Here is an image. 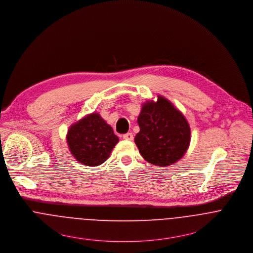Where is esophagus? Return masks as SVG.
<instances>
[{
  "label": "esophagus",
  "mask_w": 253,
  "mask_h": 253,
  "mask_svg": "<svg viewBox=\"0 0 253 253\" xmlns=\"http://www.w3.org/2000/svg\"><path fill=\"white\" fill-rule=\"evenodd\" d=\"M123 139L126 140H132L134 139V136L132 133H127V134L123 135Z\"/></svg>",
  "instance_id": "1"
}]
</instances>
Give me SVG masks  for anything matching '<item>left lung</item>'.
<instances>
[{
  "instance_id": "1",
  "label": "left lung",
  "mask_w": 253,
  "mask_h": 253,
  "mask_svg": "<svg viewBox=\"0 0 253 253\" xmlns=\"http://www.w3.org/2000/svg\"><path fill=\"white\" fill-rule=\"evenodd\" d=\"M142 105L135 142L140 155L150 164L165 167L178 161L188 149L190 127L184 115L166 98Z\"/></svg>"
}]
</instances>
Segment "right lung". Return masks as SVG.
<instances>
[{"label":"right lung","instance_id":"right-lung-1","mask_svg":"<svg viewBox=\"0 0 253 253\" xmlns=\"http://www.w3.org/2000/svg\"><path fill=\"white\" fill-rule=\"evenodd\" d=\"M73 156L85 166H99L111 155L118 137L99 113L88 114L73 124L67 134Z\"/></svg>","mask_w":253,"mask_h":253}]
</instances>
